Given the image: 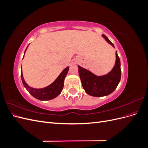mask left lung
Here are the masks:
<instances>
[{"label": "left lung", "instance_id": "obj_1", "mask_svg": "<svg viewBox=\"0 0 148 148\" xmlns=\"http://www.w3.org/2000/svg\"><path fill=\"white\" fill-rule=\"evenodd\" d=\"M102 36L115 48L114 44L105 35L102 34ZM115 58L113 69L107 74L102 76H97L88 70L78 65L83 88L88 95L95 97L108 96L117 87L121 79V69L120 60L117 51L115 52Z\"/></svg>", "mask_w": 148, "mask_h": 148}]
</instances>
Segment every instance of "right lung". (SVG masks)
<instances>
[{
  "label": "right lung",
  "instance_id": "1",
  "mask_svg": "<svg viewBox=\"0 0 148 148\" xmlns=\"http://www.w3.org/2000/svg\"><path fill=\"white\" fill-rule=\"evenodd\" d=\"M28 47H26V50L25 51L24 56ZM21 69H22L21 67ZM69 70V66H68L62 71L60 74L58 76V77L56 79L54 82H53L52 83H51V84H49V86L42 88H34L29 86L25 81L22 71L21 73V81L23 84V86L26 89V90H27L29 92L30 95H32L34 97L36 98L37 99L40 101L51 100L57 97L61 93L62 89L64 88V79L67 73H68Z\"/></svg>",
  "mask_w": 148,
  "mask_h": 148
}]
</instances>
